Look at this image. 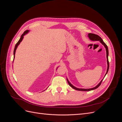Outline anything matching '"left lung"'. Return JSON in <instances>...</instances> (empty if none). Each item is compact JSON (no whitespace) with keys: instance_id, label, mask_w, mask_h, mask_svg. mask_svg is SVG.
Returning a JSON list of instances; mask_svg holds the SVG:
<instances>
[{"instance_id":"8db88e82","label":"left lung","mask_w":122,"mask_h":122,"mask_svg":"<svg viewBox=\"0 0 122 122\" xmlns=\"http://www.w3.org/2000/svg\"><path fill=\"white\" fill-rule=\"evenodd\" d=\"M88 36L89 37V38L92 40V41H99L104 46V47H105L106 48V57H107V65H108V66H107V72H106V73H107L108 71V70H109V61H108V47L106 45V44L103 42V41L102 40V39H101V38L100 37V36H99L98 35H95V34H92V33H90V34H88ZM105 74V75H106ZM102 80L101 81V82H100L97 86L95 87H93V88H88V89H84V88H77L75 86H74L73 85H72L71 83H70V82L68 81V80L67 79V81H68V82L69 84V86H71L73 88H74V89H75L76 90H77V91H92V90H95L96 89V88H97L100 86V84H101V82L102 81Z\"/></svg>"}]
</instances>
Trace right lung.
Segmentation results:
<instances>
[{
  "instance_id": "1",
  "label": "right lung",
  "mask_w": 122,
  "mask_h": 122,
  "mask_svg": "<svg viewBox=\"0 0 122 122\" xmlns=\"http://www.w3.org/2000/svg\"><path fill=\"white\" fill-rule=\"evenodd\" d=\"M28 32V30H25L24 32H23V34L21 35V38H20V40L18 41V42L17 43V44H16V45H15V49H14V57H15V52H16V49H17V47H18V46L19 45V44L20 43V42L22 41V40H23V36L25 35V34H26Z\"/></svg>"
}]
</instances>
